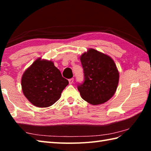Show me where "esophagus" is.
<instances>
[{"label": "esophagus", "instance_id": "obj_1", "mask_svg": "<svg viewBox=\"0 0 151 151\" xmlns=\"http://www.w3.org/2000/svg\"><path fill=\"white\" fill-rule=\"evenodd\" d=\"M73 81H74V78H70V79H69V83L70 84H73Z\"/></svg>", "mask_w": 151, "mask_h": 151}]
</instances>
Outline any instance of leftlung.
<instances>
[{
    "mask_svg": "<svg viewBox=\"0 0 151 151\" xmlns=\"http://www.w3.org/2000/svg\"><path fill=\"white\" fill-rule=\"evenodd\" d=\"M84 81L77 86L82 98L93 105L103 104L116 91L119 74L109 56L89 49L81 57Z\"/></svg>",
    "mask_w": 151,
    "mask_h": 151,
    "instance_id": "left-lung-1",
    "label": "left lung"
}]
</instances>
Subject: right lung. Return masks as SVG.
Listing matches in <instances>:
<instances>
[{"mask_svg":"<svg viewBox=\"0 0 151 151\" xmlns=\"http://www.w3.org/2000/svg\"><path fill=\"white\" fill-rule=\"evenodd\" d=\"M69 84L51 61L38 58L25 70L21 79L22 92L33 105L49 107L60 98Z\"/></svg>","mask_w":151,"mask_h":151,"instance_id":"right-lung-1","label":"right lung"}]
</instances>
